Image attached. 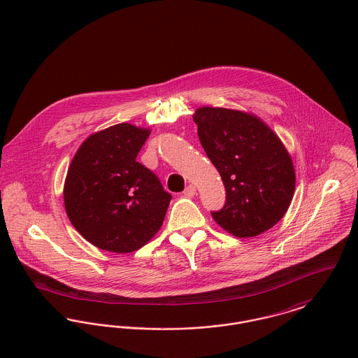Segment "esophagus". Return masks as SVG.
<instances>
[{"mask_svg":"<svg viewBox=\"0 0 358 358\" xmlns=\"http://www.w3.org/2000/svg\"><path fill=\"white\" fill-rule=\"evenodd\" d=\"M195 194H196L195 185H188V187L185 188V191H184V195H185L187 198H192Z\"/></svg>","mask_w":358,"mask_h":358,"instance_id":"esophagus-1","label":"esophagus"}]
</instances>
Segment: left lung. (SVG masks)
<instances>
[{
  "mask_svg": "<svg viewBox=\"0 0 358 358\" xmlns=\"http://www.w3.org/2000/svg\"><path fill=\"white\" fill-rule=\"evenodd\" d=\"M198 137L218 170L225 205L215 222L238 238L274 227L294 194L293 162L280 137L256 115L227 108H198Z\"/></svg>",
  "mask_w": 358,
  "mask_h": 358,
  "instance_id": "8db88e82",
  "label": "left lung"
}]
</instances>
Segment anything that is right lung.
<instances>
[{
    "mask_svg": "<svg viewBox=\"0 0 358 358\" xmlns=\"http://www.w3.org/2000/svg\"><path fill=\"white\" fill-rule=\"evenodd\" d=\"M150 130L120 123L91 134L73 156L64 201L73 227L94 246L130 253L160 229L171 195L137 155Z\"/></svg>",
    "mask_w": 358,
    "mask_h": 358,
    "instance_id": "add662e5",
    "label": "right lung"
}]
</instances>
